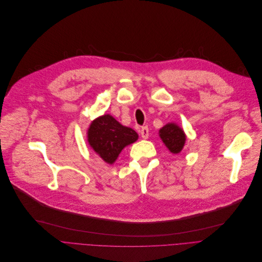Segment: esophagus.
<instances>
[{"instance_id": "obj_1", "label": "esophagus", "mask_w": 262, "mask_h": 262, "mask_svg": "<svg viewBox=\"0 0 262 262\" xmlns=\"http://www.w3.org/2000/svg\"><path fill=\"white\" fill-rule=\"evenodd\" d=\"M140 133H141V136L143 139H148V136H149V129H148V127H142V129L140 130Z\"/></svg>"}]
</instances>
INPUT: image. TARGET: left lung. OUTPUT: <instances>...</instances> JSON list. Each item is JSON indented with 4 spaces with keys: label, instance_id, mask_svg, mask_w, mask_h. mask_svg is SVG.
I'll return each instance as SVG.
<instances>
[{
    "label": "left lung",
    "instance_id": "8db88e82",
    "mask_svg": "<svg viewBox=\"0 0 262 262\" xmlns=\"http://www.w3.org/2000/svg\"><path fill=\"white\" fill-rule=\"evenodd\" d=\"M160 138L172 154H179L185 143V135L175 123H167L160 130Z\"/></svg>",
    "mask_w": 262,
    "mask_h": 262
}]
</instances>
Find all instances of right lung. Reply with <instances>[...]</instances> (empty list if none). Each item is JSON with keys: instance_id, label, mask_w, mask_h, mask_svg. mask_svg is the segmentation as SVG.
I'll list each match as a JSON object with an SVG mask.
<instances>
[{"instance_id": "1", "label": "right lung", "mask_w": 262, "mask_h": 262, "mask_svg": "<svg viewBox=\"0 0 262 262\" xmlns=\"http://www.w3.org/2000/svg\"><path fill=\"white\" fill-rule=\"evenodd\" d=\"M139 135L106 114L95 119L89 129V143L106 163L113 164L122 149L134 143Z\"/></svg>"}]
</instances>
